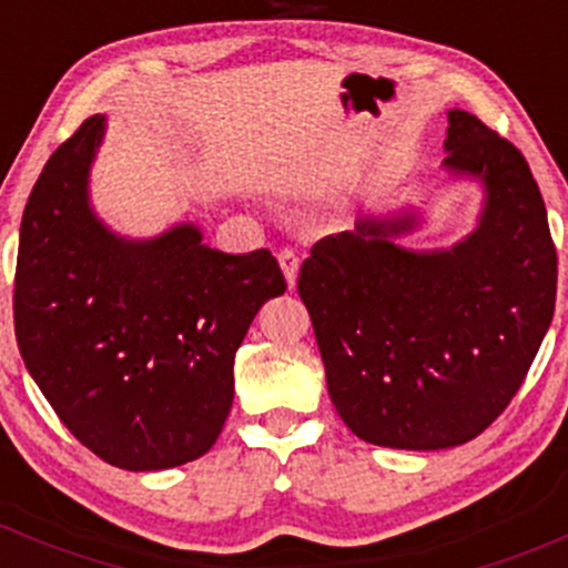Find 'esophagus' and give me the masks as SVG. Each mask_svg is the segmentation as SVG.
<instances>
[{
	"instance_id": "34e87169",
	"label": "esophagus",
	"mask_w": 568,
	"mask_h": 568,
	"mask_svg": "<svg viewBox=\"0 0 568 568\" xmlns=\"http://www.w3.org/2000/svg\"><path fill=\"white\" fill-rule=\"evenodd\" d=\"M277 262H280V270H283L285 280H288V285L293 288V285H296V277H298V256H296V251H291V247H283V251L277 253Z\"/></svg>"
}]
</instances>
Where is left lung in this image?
<instances>
[{
  "mask_svg": "<svg viewBox=\"0 0 568 568\" xmlns=\"http://www.w3.org/2000/svg\"><path fill=\"white\" fill-rule=\"evenodd\" d=\"M443 149L448 175L484 186L465 240L410 251L393 237L416 230V213L363 216L312 245L298 272L331 400L374 446L438 452L484 433L556 310V245L529 162L462 109Z\"/></svg>",
  "mask_w": 568,
  "mask_h": 568,
  "instance_id": "8db88e82",
  "label": "left lung"
}]
</instances>
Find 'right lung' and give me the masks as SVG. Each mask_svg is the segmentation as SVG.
Returning a JSON list of instances; mask_svg holds the SVG:
<instances>
[{
  "instance_id": "right-lung-1",
  "label": "right lung",
  "mask_w": 568,
  "mask_h": 568,
  "mask_svg": "<svg viewBox=\"0 0 568 568\" xmlns=\"http://www.w3.org/2000/svg\"><path fill=\"white\" fill-rule=\"evenodd\" d=\"M103 133L106 116L84 120L31 189L16 338L82 446L122 470H168L216 443L234 397V352L285 277L266 247L216 251L194 224L152 240L109 230L90 205Z\"/></svg>"
}]
</instances>
